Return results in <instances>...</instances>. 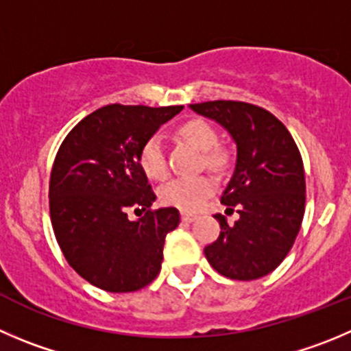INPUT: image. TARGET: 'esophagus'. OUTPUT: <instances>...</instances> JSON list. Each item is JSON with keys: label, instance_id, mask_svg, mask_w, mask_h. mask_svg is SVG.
Masks as SVG:
<instances>
[{"label": "esophagus", "instance_id": "34e87169", "mask_svg": "<svg viewBox=\"0 0 351 351\" xmlns=\"http://www.w3.org/2000/svg\"><path fill=\"white\" fill-rule=\"evenodd\" d=\"M182 220L184 222H195L196 215H193V213H182Z\"/></svg>", "mask_w": 351, "mask_h": 351}]
</instances>
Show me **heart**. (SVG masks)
Segmentation results:
<instances>
[{
  "instance_id": "heart-1",
  "label": "heart",
  "mask_w": 351,
  "mask_h": 351,
  "mask_svg": "<svg viewBox=\"0 0 351 351\" xmlns=\"http://www.w3.org/2000/svg\"><path fill=\"white\" fill-rule=\"evenodd\" d=\"M179 136L203 153V162L210 169H222L228 162V153L217 148V132L208 122L193 119L179 128ZM139 165L149 179H163L167 173L165 148L158 134L149 136L139 152ZM213 191V181L208 176H188L167 182L160 189V199L169 206L195 212L202 206L206 196Z\"/></svg>"
}]
</instances>
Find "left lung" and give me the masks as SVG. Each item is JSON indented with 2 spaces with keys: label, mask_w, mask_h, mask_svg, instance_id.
I'll list each match as a JSON object with an SVG mask.
<instances>
[{
  "label": "left lung",
  "mask_w": 351,
  "mask_h": 351,
  "mask_svg": "<svg viewBox=\"0 0 351 351\" xmlns=\"http://www.w3.org/2000/svg\"><path fill=\"white\" fill-rule=\"evenodd\" d=\"M215 120L236 145V165L220 202L236 206L229 226L217 213L220 236L205 248L210 265L238 281L258 279L278 269L291 250L305 213V170L288 129L260 106L243 101L189 105Z\"/></svg>",
  "instance_id": "left-lung-1"
}]
</instances>
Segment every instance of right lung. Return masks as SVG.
I'll return each instance as SVG.
<instances>
[{"mask_svg": "<svg viewBox=\"0 0 351 351\" xmlns=\"http://www.w3.org/2000/svg\"><path fill=\"white\" fill-rule=\"evenodd\" d=\"M182 106L106 105L69 132L49 179V215L56 241L75 272L99 289L129 293L158 276L165 236L179 210H149L156 199L139 152ZM131 206L147 213L127 219Z\"/></svg>", "mask_w": 351, "mask_h": 351, "instance_id": "obj_1", "label": "right lung"}]
</instances>
